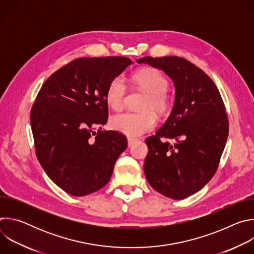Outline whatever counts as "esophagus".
Returning <instances> with one entry per match:
<instances>
[{
    "label": "esophagus",
    "mask_w": 254,
    "mask_h": 254,
    "mask_svg": "<svg viewBox=\"0 0 254 254\" xmlns=\"http://www.w3.org/2000/svg\"><path fill=\"white\" fill-rule=\"evenodd\" d=\"M134 141H135V138H132V137H127V144H128V147H131Z\"/></svg>",
    "instance_id": "34e87169"
}]
</instances>
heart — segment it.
I'll use <instances>...</instances> for the list:
<instances>
[{"label": "heart", "mask_w": 254, "mask_h": 254, "mask_svg": "<svg viewBox=\"0 0 254 254\" xmlns=\"http://www.w3.org/2000/svg\"><path fill=\"white\" fill-rule=\"evenodd\" d=\"M134 84L147 97L143 101L142 113L126 112L115 115L111 119L114 129L128 136H138L152 130L157 124L156 116L164 115L170 107V97L167 93L169 81L160 70L147 67L136 71L132 75ZM127 84L123 77L117 76L108 83L105 99L107 104L114 110H121L127 95Z\"/></svg>", "instance_id": "b5f03b06"}]
</instances>
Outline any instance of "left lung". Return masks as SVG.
I'll list each match as a JSON object with an SVG mask.
<instances>
[{
	"instance_id": "left-lung-1",
	"label": "left lung",
	"mask_w": 254,
	"mask_h": 254,
	"mask_svg": "<svg viewBox=\"0 0 254 254\" xmlns=\"http://www.w3.org/2000/svg\"><path fill=\"white\" fill-rule=\"evenodd\" d=\"M136 62L162 69L176 91L170 117L146 138L144 175L162 195L185 199L201 190L218 169L229 132L223 99L213 80L185 58L146 56Z\"/></svg>"
}]
</instances>
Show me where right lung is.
I'll return each mask as SVG.
<instances>
[{
  "mask_svg": "<svg viewBox=\"0 0 254 254\" xmlns=\"http://www.w3.org/2000/svg\"><path fill=\"white\" fill-rule=\"evenodd\" d=\"M131 63L124 56L74 59L55 71L36 96L30 114L36 156L48 177L72 196L105 186L127 147L124 134L101 126L108 118V83Z\"/></svg>",
  "mask_w": 254,
  "mask_h": 254,
  "instance_id": "add662e5",
  "label": "right lung"
}]
</instances>
